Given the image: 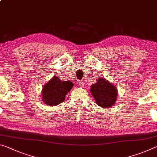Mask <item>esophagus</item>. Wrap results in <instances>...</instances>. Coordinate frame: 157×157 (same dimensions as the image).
<instances>
[{"mask_svg": "<svg viewBox=\"0 0 157 157\" xmlns=\"http://www.w3.org/2000/svg\"><path fill=\"white\" fill-rule=\"evenodd\" d=\"M78 85L79 86H81V87H83V86H84V83L82 82H80V81H78Z\"/></svg>", "mask_w": 157, "mask_h": 157, "instance_id": "esophagus-1", "label": "esophagus"}]
</instances>
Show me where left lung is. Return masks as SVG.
Listing matches in <instances>:
<instances>
[{"label": "left lung", "mask_w": 157, "mask_h": 157, "mask_svg": "<svg viewBox=\"0 0 157 157\" xmlns=\"http://www.w3.org/2000/svg\"><path fill=\"white\" fill-rule=\"evenodd\" d=\"M89 90L98 106L107 108L115 104L118 91L116 86L106 79L98 78L96 83L91 86Z\"/></svg>", "instance_id": "obj_1"}]
</instances>
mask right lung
<instances>
[{
    "label": "right lung",
    "instance_id": "obj_1",
    "mask_svg": "<svg viewBox=\"0 0 157 157\" xmlns=\"http://www.w3.org/2000/svg\"><path fill=\"white\" fill-rule=\"evenodd\" d=\"M73 83L71 81H61L59 77L54 76L42 89V99L47 105L55 106L63 103L66 94L71 90Z\"/></svg>",
    "mask_w": 157,
    "mask_h": 157
}]
</instances>
